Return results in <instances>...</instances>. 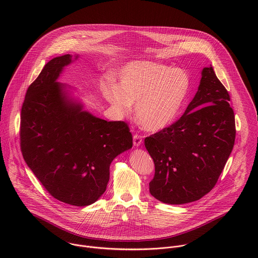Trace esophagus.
Listing matches in <instances>:
<instances>
[{
    "mask_svg": "<svg viewBox=\"0 0 258 258\" xmlns=\"http://www.w3.org/2000/svg\"><path fill=\"white\" fill-rule=\"evenodd\" d=\"M142 139H143V137H142L141 135L135 134V135L133 136V144H134V146L139 147V146L142 144V141H143Z\"/></svg>",
    "mask_w": 258,
    "mask_h": 258,
    "instance_id": "obj_1",
    "label": "esophagus"
}]
</instances>
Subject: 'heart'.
Instances as JSON below:
<instances>
[{"label": "heart", "instance_id": "1", "mask_svg": "<svg viewBox=\"0 0 258 258\" xmlns=\"http://www.w3.org/2000/svg\"><path fill=\"white\" fill-rule=\"evenodd\" d=\"M118 79L119 83L107 79L100 84L103 98L123 116L136 104V119L150 132L161 131L177 119L189 88L183 71L149 60L129 62L119 72Z\"/></svg>", "mask_w": 258, "mask_h": 258}]
</instances>
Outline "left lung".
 <instances>
[{
    "label": "left lung",
    "instance_id": "obj_1",
    "mask_svg": "<svg viewBox=\"0 0 258 258\" xmlns=\"http://www.w3.org/2000/svg\"><path fill=\"white\" fill-rule=\"evenodd\" d=\"M229 101L213 67L205 68L184 115L145 138V147L155 164V176L149 184L155 199L182 205L198 201L213 189L235 140L234 113Z\"/></svg>",
    "mask_w": 258,
    "mask_h": 258
}]
</instances>
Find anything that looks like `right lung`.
I'll list each match as a JSON object with an SVG mask.
<instances>
[{"label":"right lung","mask_w":258,"mask_h":258,"mask_svg":"<svg viewBox=\"0 0 258 258\" xmlns=\"http://www.w3.org/2000/svg\"><path fill=\"white\" fill-rule=\"evenodd\" d=\"M73 61L71 54L52 58L28 88L21 112V149L50 196L85 207L103 195L111 162L133 141L125 122H108L84 110L70 95L71 87L57 81Z\"/></svg>","instance_id":"obj_1"}]
</instances>
